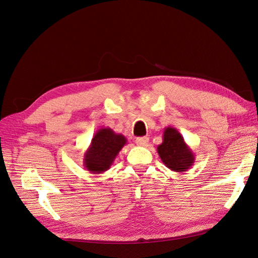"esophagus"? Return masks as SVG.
<instances>
[{
    "instance_id": "esophagus-1",
    "label": "esophagus",
    "mask_w": 258,
    "mask_h": 258,
    "mask_svg": "<svg viewBox=\"0 0 258 258\" xmlns=\"http://www.w3.org/2000/svg\"><path fill=\"white\" fill-rule=\"evenodd\" d=\"M135 143L139 146H146L149 143V138H138L135 140Z\"/></svg>"
}]
</instances>
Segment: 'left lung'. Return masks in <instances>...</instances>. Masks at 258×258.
Wrapping results in <instances>:
<instances>
[{
    "instance_id": "obj_1",
    "label": "left lung",
    "mask_w": 258,
    "mask_h": 258,
    "mask_svg": "<svg viewBox=\"0 0 258 258\" xmlns=\"http://www.w3.org/2000/svg\"><path fill=\"white\" fill-rule=\"evenodd\" d=\"M158 156L173 172H186L195 162V155L185 143L182 134L168 126L163 132V142L157 146Z\"/></svg>"
}]
</instances>
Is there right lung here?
<instances>
[{
    "label": "right lung",
    "instance_id": "1",
    "mask_svg": "<svg viewBox=\"0 0 258 258\" xmlns=\"http://www.w3.org/2000/svg\"><path fill=\"white\" fill-rule=\"evenodd\" d=\"M126 143L127 140L125 136L115 133L112 128L98 130L84 153L83 163L86 171L91 174H102L107 171Z\"/></svg>",
    "mask_w": 258,
    "mask_h": 258
}]
</instances>
